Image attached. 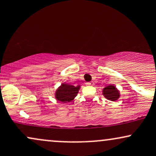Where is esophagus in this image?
<instances>
[{
	"mask_svg": "<svg viewBox=\"0 0 156 156\" xmlns=\"http://www.w3.org/2000/svg\"><path fill=\"white\" fill-rule=\"evenodd\" d=\"M87 86H93L94 85V82H87Z\"/></svg>",
	"mask_w": 156,
	"mask_h": 156,
	"instance_id": "34e87169",
	"label": "esophagus"
}]
</instances>
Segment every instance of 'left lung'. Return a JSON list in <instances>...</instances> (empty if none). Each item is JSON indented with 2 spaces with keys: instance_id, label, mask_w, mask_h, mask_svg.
<instances>
[{
  "instance_id": "1",
  "label": "left lung",
  "mask_w": 156,
  "mask_h": 156,
  "mask_svg": "<svg viewBox=\"0 0 156 156\" xmlns=\"http://www.w3.org/2000/svg\"><path fill=\"white\" fill-rule=\"evenodd\" d=\"M103 94L106 99L112 101H117L119 98V91L113 85H109L105 87L103 90Z\"/></svg>"
}]
</instances>
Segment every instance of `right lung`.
I'll use <instances>...</instances> for the list:
<instances>
[{
  "instance_id": "right-lung-1",
  "label": "right lung",
  "mask_w": 156,
  "mask_h": 156,
  "mask_svg": "<svg viewBox=\"0 0 156 156\" xmlns=\"http://www.w3.org/2000/svg\"><path fill=\"white\" fill-rule=\"evenodd\" d=\"M80 86L75 87L68 83H62L58 87V89L55 91V96L57 101L62 103H68L72 101L76 98L78 91H79Z\"/></svg>"
}]
</instances>
